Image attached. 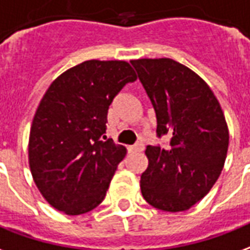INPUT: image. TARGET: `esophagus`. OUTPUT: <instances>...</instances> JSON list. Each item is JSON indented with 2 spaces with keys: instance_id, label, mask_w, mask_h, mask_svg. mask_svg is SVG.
I'll use <instances>...</instances> for the list:
<instances>
[{
  "instance_id": "34e87169",
  "label": "esophagus",
  "mask_w": 250,
  "mask_h": 250,
  "mask_svg": "<svg viewBox=\"0 0 250 250\" xmlns=\"http://www.w3.org/2000/svg\"><path fill=\"white\" fill-rule=\"evenodd\" d=\"M144 147H145V144L143 143V141H138V143H136L133 146L129 147V150L130 152H143Z\"/></svg>"
}]
</instances>
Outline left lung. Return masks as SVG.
<instances>
[{
  "mask_svg": "<svg viewBox=\"0 0 250 250\" xmlns=\"http://www.w3.org/2000/svg\"><path fill=\"white\" fill-rule=\"evenodd\" d=\"M153 105L158 138L147 145L141 193L152 207L183 212L212 189L227 158L229 133L217 98L189 67L170 58L130 61Z\"/></svg>",
  "mask_w": 250,
  "mask_h": 250,
  "instance_id": "left-lung-1",
  "label": "left lung"
}]
</instances>
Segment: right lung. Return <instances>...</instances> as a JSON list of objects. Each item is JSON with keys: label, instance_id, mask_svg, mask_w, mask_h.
Instances as JSON below:
<instances>
[{"label": "right lung", "instance_id": "obj_1", "mask_svg": "<svg viewBox=\"0 0 250 250\" xmlns=\"http://www.w3.org/2000/svg\"><path fill=\"white\" fill-rule=\"evenodd\" d=\"M137 76L125 61L90 60L62 73L33 118L29 165L45 200L60 212L83 214L100 205L125 147L104 136L107 109Z\"/></svg>", "mask_w": 250, "mask_h": 250}]
</instances>
